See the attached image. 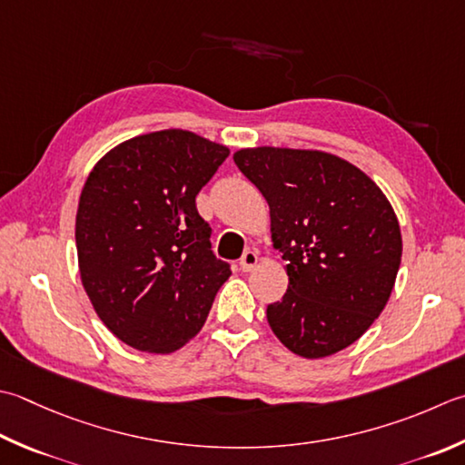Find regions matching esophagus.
Here are the masks:
<instances>
[{
	"label": "esophagus",
	"mask_w": 465,
	"mask_h": 465,
	"mask_svg": "<svg viewBox=\"0 0 465 465\" xmlns=\"http://www.w3.org/2000/svg\"><path fill=\"white\" fill-rule=\"evenodd\" d=\"M258 253L256 252H252V250H248L242 256V260H240V268H242V272H252L253 268L258 266Z\"/></svg>",
	"instance_id": "1"
}]
</instances>
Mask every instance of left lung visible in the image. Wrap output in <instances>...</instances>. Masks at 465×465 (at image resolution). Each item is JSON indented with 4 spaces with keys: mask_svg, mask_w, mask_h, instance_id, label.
Masks as SVG:
<instances>
[{
    "mask_svg": "<svg viewBox=\"0 0 465 465\" xmlns=\"http://www.w3.org/2000/svg\"><path fill=\"white\" fill-rule=\"evenodd\" d=\"M270 205L288 290L268 306L270 329L298 357L347 349L383 312L401 263V230L383 191L322 151L256 147L233 154Z\"/></svg>",
    "mask_w": 465,
    "mask_h": 465,
    "instance_id": "1",
    "label": "left lung"
}]
</instances>
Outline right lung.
I'll return each instance as SVG.
<instances>
[{"label": "right lung", "instance_id": "add662e5", "mask_svg": "<svg viewBox=\"0 0 465 465\" xmlns=\"http://www.w3.org/2000/svg\"><path fill=\"white\" fill-rule=\"evenodd\" d=\"M227 154L220 143L167 129L116 144L90 171L76 213L82 286L106 329L136 351L183 347L232 276L195 207Z\"/></svg>", "mask_w": 465, "mask_h": 465}]
</instances>
